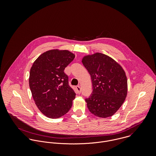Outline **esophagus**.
Here are the masks:
<instances>
[{
    "label": "esophagus",
    "instance_id": "1",
    "mask_svg": "<svg viewBox=\"0 0 156 156\" xmlns=\"http://www.w3.org/2000/svg\"><path fill=\"white\" fill-rule=\"evenodd\" d=\"M76 90H77V93H78V94H80V93L81 92V89H80V87L79 85L77 86V87H76Z\"/></svg>",
    "mask_w": 156,
    "mask_h": 156
}]
</instances>
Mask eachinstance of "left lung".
I'll return each mask as SVG.
<instances>
[{"label": "left lung", "mask_w": 156, "mask_h": 156, "mask_svg": "<svg viewBox=\"0 0 156 156\" xmlns=\"http://www.w3.org/2000/svg\"><path fill=\"white\" fill-rule=\"evenodd\" d=\"M82 62L92 83V92L85 99L89 111L100 118L111 116L127 97V79L124 69L112 58L101 53L86 55Z\"/></svg>", "instance_id": "1"}]
</instances>
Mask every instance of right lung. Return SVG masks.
<instances>
[{"mask_svg": "<svg viewBox=\"0 0 156 156\" xmlns=\"http://www.w3.org/2000/svg\"><path fill=\"white\" fill-rule=\"evenodd\" d=\"M74 58L67 50H50L41 54L30 68L32 95L38 109L48 118H60L72 106L76 93L68 85L64 69Z\"/></svg>", "mask_w": 156, "mask_h": 156, "instance_id": "obj_1", "label": "right lung"}]
</instances>
